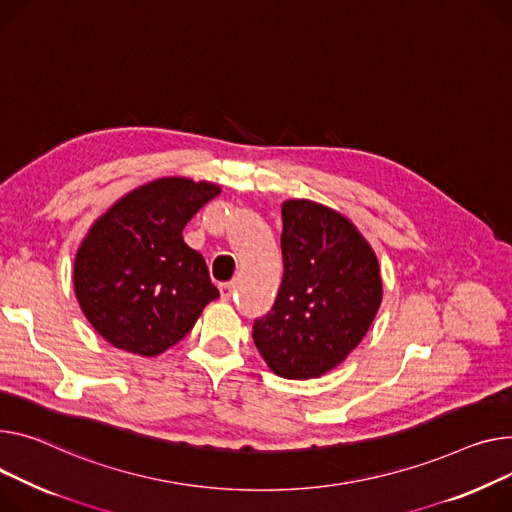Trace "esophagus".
<instances>
[{"instance_id": "34e87169", "label": "esophagus", "mask_w": 512, "mask_h": 512, "mask_svg": "<svg viewBox=\"0 0 512 512\" xmlns=\"http://www.w3.org/2000/svg\"><path fill=\"white\" fill-rule=\"evenodd\" d=\"M220 294H222V300H230L234 296V284L232 282H226L220 286Z\"/></svg>"}]
</instances>
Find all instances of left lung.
<instances>
[{
	"label": "left lung",
	"mask_w": 512,
	"mask_h": 512,
	"mask_svg": "<svg viewBox=\"0 0 512 512\" xmlns=\"http://www.w3.org/2000/svg\"><path fill=\"white\" fill-rule=\"evenodd\" d=\"M282 224L284 276L274 306L253 323V342L280 377H321L377 315L379 261L342 214L319 203L286 201Z\"/></svg>",
	"instance_id": "obj_1"
}]
</instances>
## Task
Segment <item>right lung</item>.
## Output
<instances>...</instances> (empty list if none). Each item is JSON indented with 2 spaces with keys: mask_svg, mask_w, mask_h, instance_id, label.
<instances>
[{
  "mask_svg": "<svg viewBox=\"0 0 512 512\" xmlns=\"http://www.w3.org/2000/svg\"><path fill=\"white\" fill-rule=\"evenodd\" d=\"M218 185L181 177L131 191L102 216L76 255L74 286L86 319L119 350L156 356L191 331L220 296L183 228Z\"/></svg>",
  "mask_w": 512,
  "mask_h": 512,
  "instance_id": "add662e5",
  "label": "right lung"
}]
</instances>
